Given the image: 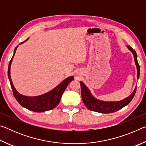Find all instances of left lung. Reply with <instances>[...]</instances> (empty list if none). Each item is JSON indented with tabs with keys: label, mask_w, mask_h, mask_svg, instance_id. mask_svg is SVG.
Listing matches in <instances>:
<instances>
[{
	"label": "left lung",
	"mask_w": 146,
	"mask_h": 146,
	"mask_svg": "<svg viewBox=\"0 0 146 146\" xmlns=\"http://www.w3.org/2000/svg\"><path fill=\"white\" fill-rule=\"evenodd\" d=\"M128 49L131 51L133 54L135 58V64L137 68V78L138 79L140 76V66L137 61V55L135 49H133L130 46H127ZM81 86V96L83 100V102L87 107L88 110L93 111L102 113H110L116 112L125 106L129 104V102L132 100L135 95L137 86L129 97L122 100L118 102H104L102 100L96 99L91 93L89 89L82 82H80Z\"/></svg>",
	"instance_id": "left-lung-1"
}]
</instances>
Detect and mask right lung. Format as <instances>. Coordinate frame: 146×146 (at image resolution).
I'll list each match as a JSON object with an SVG mask.
<instances>
[{
  "label": "right lung",
  "mask_w": 146,
  "mask_h": 146,
  "mask_svg": "<svg viewBox=\"0 0 146 146\" xmlns=\"http://www.w3.org/2000/svg\"><path fill=\"white\" fill-rule=\"evenodd\" d=\"M23 42H21L20 44H23ZM18 46H16V48L14 49L13 56L15 55V53ZM13 56L11 58V60L9 61L8 75L9 82H10L12 91H13V95L17 100V102L23 107L35 112H44L55 108L60 102L62 95L64 93L66 88H67L70 82L74 80L73 76H71L66 78L60 84L56 86L55 88H54L53 90L44 94V95L36 96V97H26V96L22 95L15 88L10 76V68Z\"/></svg>",
  "instance_id": "1"
}]
</instances>
